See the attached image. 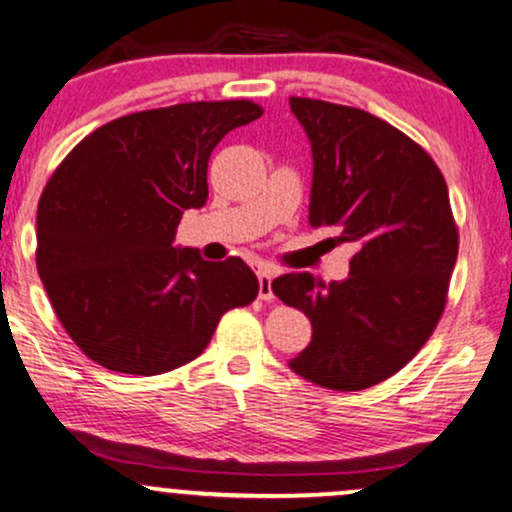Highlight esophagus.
I'll use <instances>...</instances> for the list:
<instances>
[{
    "instance_id": "obj_1",
    "label": "esophagus",
    "mask_w": 512,
    "mask_h": 512,
    "mask_svg": "<svg viewBox=\"0 0 512 512\" xmlns=\"http://www.w3.org/2000/svg\"><path fill=\"white\" fill-rule=\"evenodd\" d=\"M257 281H260V298H262V301H274L272 272H267V269H260V272H257Z\"/></svg>"
}]
</instances>
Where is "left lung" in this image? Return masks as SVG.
Listing matches in <instances>:
<instances>
[{
	"label": "left lung",
	"mask_w": 512,
	"mask_h": 512,
	"mask_svg": "<svg viewBox=\"0 0 512 512\" xmlns=\"http://www.w3.org/2000/svg\"><path fill=\"white\" fill-rule=\"evenodd\" d=\"M289 103L313 149L310 226L339 228V243L356 245L344 281L308 272L272 281L313 325L289 368L330 390H366L407 366L443 315L460 245L448 185L390 122L315 98Z\"/></svg>",
	"instance_id": "8db88e82"
}]
</instances>
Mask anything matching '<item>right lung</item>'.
Segmentation results:
<instances>
[{"label":"right lung","mask_w":512,"mask_h":512,"mask_svg":"<svg viewBox=\"0 0 512 512\" xmlns=\"http://www.w3.org/2000/svg\"><path fill=\"white\" fill-rule=\"evenodd\" d=\"M262 115L252 101L142 110L69 151L38 202L35 264L74 344L115 373L158 375L207 349L221 315L257 298L240 257L173 248L185 209L207 204L209 156Z\"/></svg>","instance_id":"obj_1"}]
</instances>
